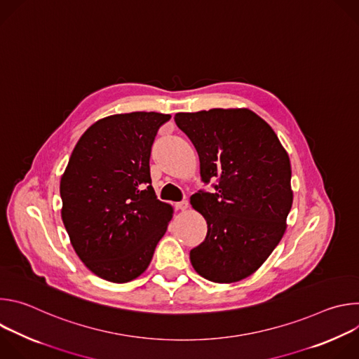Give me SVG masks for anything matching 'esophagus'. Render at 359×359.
<instances>
[{"label": "esophagus", "mask_w": 359, "mask_h": 359, "mask_svg": "<svg viewBox=\"0 0 359 359\" xmlns=\"http://www.w3.org/2000/svg\"><path fill=\"white\" fill-rule=\"evenodd\" d=\"M189 208V201L187 200H182L179 203H175V209L176 210H186Z\"/></svg>", "instance_id": "34e87169"}]
</instances>
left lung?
<instances>
[{
  "label": "left lung",
  "instance_id": "left-lung-1",
  "mask_svg": "<svg viewBox=\"0 0 359 359\" xmlns=\"http://www.w3.org/2000/svg\"><path fill=\"white\" fill-rule=\"evenodd\" d=\"M177 128L197 150L200 177L215 193L190 197L208 222V236L190 262L215 283L240 281L277 247L292 206L291 165L277 135L248 109L176 114Z\"/></svg>",
  "mask_w": 359,
  "mask_h": 359
}]
</instances>
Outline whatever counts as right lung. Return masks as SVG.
I'll return each instance as SVG.
<instances>
[{"label":"right lung","instance_id":"1","mask_svg":"<svg viewBox=\"0 0 359 359\" xmlns=\"http://www.w3.org/2000/svg\"><path fill=\"white\" fill-rule=\"evenodd\" d=\"M170 115L132 112L93 123L78 140L61 179L62 222L83 264L128 283L150 264L172 208L158 200L150 151Z\"/></svg>","mask_w":359,"mask_h":359}]
</instances>
